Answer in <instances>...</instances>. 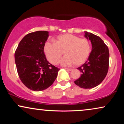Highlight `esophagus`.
<instances>
[{
  "mask_svg": "<svg viewBox=\"0 0 124 124\" xmlns=\"http://www.w3.org/2000/svg\"><path fill=\"white\" fill-rule=\"evenodd\" d=\"M65 69H66L67 71H71L72 70V69H69V68H65Z\"/></svg>",
  "mask_w": 124,
  "mask_h": 124,
  "instance_id": "1",
  "label": "esophagus"
}]
</instances>
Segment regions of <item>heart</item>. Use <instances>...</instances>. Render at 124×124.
I'll use <instances>...</instances> for the list:
<instances>
[{
  "label": "heart",
  "instance_id": "obj_1",
  "mask_svg": "<svg viewBox=\"0 0 124 124\" xmlns=\"http://www.w3.org/2000/svg\"><path fill=\"white\" fill-rule=\"evenodd\" d=\"M91 51L89 39L70 34L58 35L55 42L48 41L44 45L46 58L54 65L58 64L64 52L65 56L61 61V64L64 66L82 65L88 59Z\"/></svg>",
  "mask_w": 124,
  "mask_h": 124
}]
</instances>
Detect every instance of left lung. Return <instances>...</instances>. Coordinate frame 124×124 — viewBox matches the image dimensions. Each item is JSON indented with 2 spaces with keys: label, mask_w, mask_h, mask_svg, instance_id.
<instances>
[{
  "label": "left lung",
  "mask_w": 124,
  "mask_h": 124,
  "mask_svg": "<svg viewBox=\"0 0 124 124\" xmlns=\"http://www.w3.org/2000/svg\"><path fill=\"white\" fill-rule=\"evenodd\" d=\"M92 44V51L88 60L78 69L81 76L75 81L77 86L83 89H92L100 85L106 78L109 68L108 48L97 35L85 32Z\"/></svg>",
  "instance_id": "left-lung-1"
}]
</instances>
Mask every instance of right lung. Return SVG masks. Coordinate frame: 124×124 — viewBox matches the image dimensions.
Segmentation results:
<instances>
[{
    "label": "right lung",
    "instance_id": "add662e5",
    "mask_svg": "<svg viewBox=\"0 0 124 124\" xmlns=\"http://www.w3.org/2000/svg\"><path fill=\"white\" fill-rule=\"evenodd\" d=\"M48 37L46 31L30 32L21 39L15 51L18 76L31 90L42 91L51 86L59 70L46 60L44 54Z\"/></svg>",
    "mask_w": 124,
    "mask_h": 124
}]
</instances>
